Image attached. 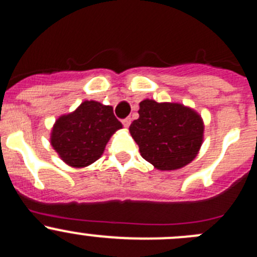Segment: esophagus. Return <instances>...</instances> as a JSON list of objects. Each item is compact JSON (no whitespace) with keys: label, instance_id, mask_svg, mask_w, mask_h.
<instances>
[{"label":"esophagus","instance_id":"34e87169","mask_svg":"<svg viewBox=\"0 0 257 257\" xmlns=\"http://www.w3.org/2000/svg\"><path fill=\"white\" fill-rule=\"evenodd\" d=\"M130 123H131L130 117H126V118L122 119V124H123L124 127H128V126H130Z\"/></svg>","mask_w":257,"mask_h":257}]
</instances>
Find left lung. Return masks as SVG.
<instances>
[{"label": "left lung", "instance_id": "8db88e82", "mask_svg": "<svg viewBox=\"0 0 257 257\" xmlns=\"http://www.w3.org/2000/svg\"><path fill=\"white\" fill-rule=\"evenodd\" d=\"M139 114L130 124L131 136L156 169H179L197 156L203 141V122L197 112L179 103L145 99Z\"/></svg>", "mask_w": 257, "mask_h": 257}]
</instances>
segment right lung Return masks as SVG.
I'll return each mask as SVG.
<instances>
[{"label": "right lung", "mask_w": 257, "mask_h": 257, "mask_svg": "<svg viewBox=\"0 0 257 257\" xmlns=\"http://www.w3.org/2000/svg\"><path fill=\"white\" fill-rule=\"evenodd\" d=\"M121 127L111 106L85 101L73 113L58 118L51 146L70 167H87L98 160L109 138Z\"/></svg>", "instance_id": "right-lung-1"}]
</instances>
